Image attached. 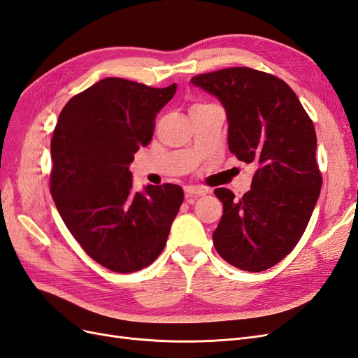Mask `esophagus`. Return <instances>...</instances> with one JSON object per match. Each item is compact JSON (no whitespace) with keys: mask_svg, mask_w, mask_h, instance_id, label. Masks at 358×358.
Returning a JSON list of instances; mask_svg holds the SVG:
<instances>
[{"mask_svg":"<svg viewBox=\"0 0 358 358\" xmlns=\"http://www.w3.org/2000/svg\"><path fill=\"white\" fill-rule=\"evenodd\" d=\"M183 191H185V196L187 197H196V196H206L208 194V191L203 189V188H199V187H185L183 188Z\"/></svg>","mask_w":358,"mask_h":358,"instance_id":"esophagus-1","label":"esophagus"}]
</instances>
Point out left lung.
I'll use <instances>...</instances> for the list:
<instances>
[{
	"mask_svg": "<svg viewBox=\"0 0 358 358\" xmlns=\"http://www.w3.org/2000/svg\"><path fill=\"white\" fill-rule=\"evenodd\" d=\"M191 83L221 101L230 150L255 167L242 199L215 189L224 204L215 249L237 268L263 272L294 249L315 209L322 185L315 128L294 91L272 74L233 67Z\"/></svg>",
	"mask_w": 358,
	"mask_h": 358,
	"instance_id": "left-lung-1",
	"label": "left lung"
}]
</instances>
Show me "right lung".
Instances as JSON below:
<instances>
[{"mask_svg":"<svg viewBox=\"0 0 358 358\" xmlns=\"http://www.w3.org/2000/svg\"><path fill=\"white\" fill-rule=\"evenodd\" d=\"M176 92L107 78L74 95L50 142V194L64 224L96 263L116 273L152 264L183 201L179 185L133 192L129 164Z\"/></svg>","mask_w":358,"mask_h":358,"instance_id":"1","label":"right lung"}]
</instances>
